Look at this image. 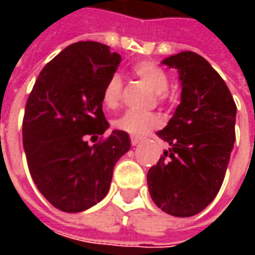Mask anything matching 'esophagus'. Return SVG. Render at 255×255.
<instances>
[{"label":"esophagus","mask_w":255,"mask_h":255,"mask_svg":"<svg viewBox=\"0 0 255 255\" xmlns=\"http://www.w3.org/2000/svg\"><path fill=\"white\" fill-rule=\"evenodd\" d=\"M130 142H132L133 146H136V144H139V142H140V137H137V136H130Z\"/></svg>","instance_id":"34e87169"}]
</instances>
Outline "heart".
<instances>
[{"label": "heart", "mask_w": 255, "mask_h": 255, "mask_svg": "<svg viewBox=\"0 0 255 255\" xmlns=\"http://www.w3.org/2000/svg\"><path fill=\"white\" fill-rule=\"evenodd\" d=\"M136 76L147 85L153 92L157 95L159 101L164 98V93L169 89V76L160 66L150 62L143 61L134 65L133 68ZM122 78L118 74L112 75L108 82L105 84L102 92V102L106 108L113 109L116 108L122 99ZM113 128L123 130L130 134H143L156 129L160 125V119L153 113H140L134 111H128L112 122Z\"/></svg>", "instance_id": "heart-1"}]
</instances>
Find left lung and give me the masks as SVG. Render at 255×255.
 Returning <instances> with one entry per match:
<instances>
[{
  "label": "left lung",
  "mask_w": 255,
  "mask_h": 255,
  "mask_svg": "<svg viewBox=\"0 0 255 255\" xmlns=\"http://www.w3.org/2000/svg\"><path fill=\"white\" fill-rule=\"evenodd\" d=\"M179 72L180 105L157 136L170 144L147 171L154 204L176 217L204 210L220 190L236 140L237 106L203 56L184 51L163 59Z\"/></svg>",
  "instance_id": "1"
}]
</instances>
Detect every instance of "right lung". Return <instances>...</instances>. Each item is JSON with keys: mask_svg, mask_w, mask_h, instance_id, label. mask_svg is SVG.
Returning a JSON list of instances; mask_svg holds the SVG:
<instances>
[{"mask_svg": "<svg viewBox=\"0 0 255 255\" xmlns=\"http://www.w3.org/2000/svg\"><path fill=\"white\" fill-rule=\"evenodd\" d=\"M122 58L108 45L81 41L45 65L25 106L22 142L31 177L54 207L88 210L108 194L113 167L130 149L129 134L113 130L102 92Z\"/></svg>", "mask_w": 255, "mask_h": 255, "instance_id": "1", "label": "right lung"}]
</instances>
